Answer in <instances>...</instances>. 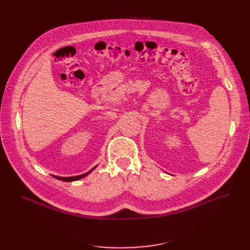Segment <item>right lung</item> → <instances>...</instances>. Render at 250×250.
Returning <instances> with one entry per match:
<instances>
[{"label": "right lung", "instance_id": "right-lung-1", "mask_svg": "<svg viewBox=\"0 0 250 250\" xmlns=\"http://www.w3.org/2000/svg\"><path fill=\"white\" fill-rule=\"evenodd\" d=\"M93 169H94V168H93ZM93 169H92V170H93ZM92 170H91V171H92ZM89 173H90V171L87 172V173H84V174H82V175H77V176H72V177H59V176H55V177L58 178V179H60V180H62V181H75V180L83 178L84 176H86V175L89 174Z\"/></svg>", "mask_w": 250, "mask_h": 250}]
</instances>
